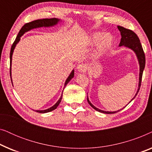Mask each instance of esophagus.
I'll list each match as a JSON object with an SVG mask.
<instances>
[{
    "instance_id": "1",
    "label": "esophagus",
    "mask_w": 152,
    "mask_h": 152,
    "mask_svg": "<svg viewBox=\"0 0 152 152\" xmlns=\"http://www.w3.org/2000/svg\"><path fill=\"white\" fill-rule=\"evenodd\" d=\"M77 69L79 72H86V70H87V67H86V65L84 64H80L79 65L77 66Z\"/></svg>"
}]
</instances>
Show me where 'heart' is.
<instances>
[{"label": "heart", "mask_w": 152, "mask_h": 152, "mask_svg": "<svg viewBox=\"0 0 152 152\" xmlns=\"http://www.w3.org/2000/svg\"><path fill=\"white\" fill-rule=\"evenodd\" d=\"M102 33L96 32L89 36L86 40V43L88 45L97 42L96 47L93 52V55L95 57L99 56L104 53L111 46L112 42H113V38L111 35L105 34L102 37Z\"/></svg>", "instance_id": "obj_1"}]
</instances>
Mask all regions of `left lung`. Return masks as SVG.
I'll return each mask as SVG.
<instances>
[{
    "label": "left lung",
    "instance_id": "8db88e82",
    "mask_svg": "<svg viewBox=\"0 0 152 152\" xmlns=\"http://www.w3.org/2000/svg\"><path fill=\"white\" fill-rule=\"evenodd\" d=\"M118 30H120V34H121L122 38L121 40H120V43L119 45L120 46H122V45H124V46L129 48L132 49L135 53H136L137 57L138 59V61H139V64H140V77H139V88L138 89V91H137V93L135 95V97L136 96V95L138 94L139 90H140V87L141 86V82H142V73H143V70H144L145 66V53L143 51L142 45L140 42V39H139L138 37L137 36V34L135 33L134 32H133L132 30H129V29H126L124 27L122 26H118ZM133 98L132 99H134ZM87 101L89 104L91 105V107L93 108L96 111L101 112V113H107V114H111V113H115L117 112L120 111H113V112H109V111H102V110H99L94 107L92 104L90 102V101L88 100V97H87ZM124 109V108H123Z\"/></svg>",
    "mask_w": 152,
    "mask_h": 152
}]
</instances>
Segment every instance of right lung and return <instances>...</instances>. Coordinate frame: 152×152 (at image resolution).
Instances as JSON below:
<instances>
[{
  "label": "right lung",
  "instance_id": "add662e5",
  "mask_svg": "<svg viewBox=\"0 0 152 152\" xmlns=\"http://www.w3.org/2000/svg\"><path fill=\"white\" fill-rule=\"evenodd\" d=\"M59 20V19H57V18H55L38 19V20H33V21L27 23L25 24L24 26L22 27L21 29H20V31H19V32H18L17 37H16L15 41H14L13 44H12V45L11 50H10V70H11V63H12V54H13L14 49L16 46V43H17L18 41H20V37H21L25 32H28V31L32 30V29H33V28H39V27H43V26H44V27L53 26H54V25L57 24ZM10 74H11V71H10ZM10 76H11V75H10ZM73 76H74V70H72V72L70 73V75H69V77H68L67 78V80H66V81L65 86H66V85H67L68 83L70 82V80H71L72 77H73ZM61 98H62V95H61V97L59 98V100H58L57 102L53 106V107L50 108V109H48L46 110H43V111H36L38 112V113H48V112L53 111V110L57 109V107H58V106H59V104L61 101Z\"/></svg>",
  "mask_w": 152,
  "mask_h": 152
}]
</instances>
